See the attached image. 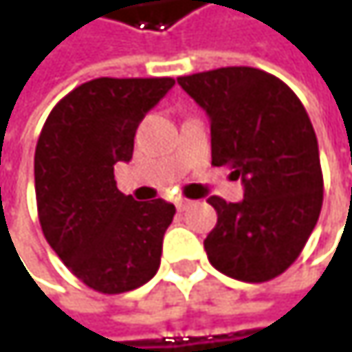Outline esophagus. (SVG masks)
I'll list each match as a JSON object with an SVG mask.
<instances>
[{
  "label": "esophagus",
  "instance_id": "esophagus-1",
  "mask_svg": "<svg viewBox=\"0 0 352 352\" xmlns=\"http://www.w3.org/2000/svg\"><path fill=\"white\" fill-rule=\"evenodd\" d=\"M189 206H193V201H189V199H177V210H187Z\"/></svg>",
  "mask_w": 352,
  "mask_h": 352
}]
</instances>
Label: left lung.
Returning <instances> with one entry per match:
<instances>
[{"label": "left lung", "instance_id": "left-lung-1", "mask_svg": "<svg viewBox=\"0 0 352 352\" xmlns=\"http://www.w3.org/2000/svg\"><path fill=\"white\" fill-rule=\"evenodd\" d=\"M177 83L210 118L212 165H228L243 201L208 199L218 224L204 241L224 275L263 283L281 275L306 246L322 208L318 140L306 107L275 75L222 67Z\"/></svg>", "mask_w": 352, "mask_h": 352}]
</instances>
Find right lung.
<instances>
[{
	"label": "right lung",
	"instance_id": "right-lung-1",
	"mask_svg": "<svg viewBox=\"0 0 352 352\" xmlns=\"http://www.w3.org/2000/svg\"><path fill=\"white\" fill-rule=\"evenodd\" d=\"M173 85L171 77H100L65 96L42 126L34 187L44 239L100 294L136 289L159 271L175 206L124 195L113 165L132 159L138 124Z\"/></svg>",
	"mask_w": 352,
	"mask_h": 352
}]
</instances>
